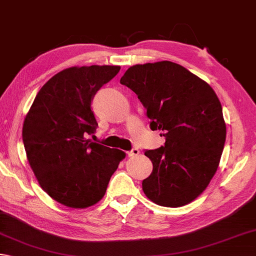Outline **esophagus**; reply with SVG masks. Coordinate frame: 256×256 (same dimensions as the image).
<instances>
[{"mask_svg": "<svg viewBox=\"0 0 256 256\" xmlns=\"http://www.w3.org/2000/svg\"><path fill=\"white\" fill-rule=\"evenodd\" d=\"M139 154V149L138 148H132V150H129V152H127V155L129 156V157H132V156H137Z\"/></svg>", "mask_w": 256, "mask_h": 256, "instance_id": "34e87169", "label": "esophagus"}]
</instances>
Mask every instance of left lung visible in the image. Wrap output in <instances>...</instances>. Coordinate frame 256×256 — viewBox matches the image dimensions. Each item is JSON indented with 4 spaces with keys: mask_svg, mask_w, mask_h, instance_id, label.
Wrapping results in <instances>:
<instances>
[{
    "mask_svg": "<svg viewBox=\"0 0 256 256\" xmlns=\"http://www.w3.org/2000/svg\"><path fill=\"white\" fill-rule=\"evenodd\" d=\"M120 84L138 96L150 129L166 139L164 146L144 150L152 172L142 180L144 192L160 206L190 203L210 184L224 149L226 124L218 96L170 61L130 66Z\"/></svg>",
    "mask_w": 256,
    "mask_h": 256,
    "instance_id": "obj_1",
    "label": "left lung"
}]
</instances>
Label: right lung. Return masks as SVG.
Instances as JSON below:
<instances>
[{"label": "right lung", "mask_w": 256, "mask_h": 256, "mask_svg": "<svg viewBox=\"0 0 256 256\" xmlns=\"http://www.w3.org/2000/svg\"><path fill=\"white\" fill-rule=\"evenodd\" d=\"M119 70L90 66L59 72L38 91L24 119L28 164L42 190L62 205L86 208L98 203L126 156L89 138L98 127L91 101Z\"/></svg>", "instance_id": "add662e5"}]
</instances>
